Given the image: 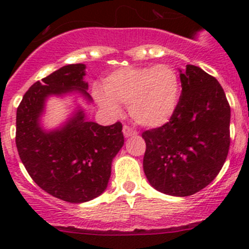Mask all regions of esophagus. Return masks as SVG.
I'll list each match as a JSON object with an SVG mask.
<instances>
[{
  "instance_id": "34e87169",
  "label": "esophagus",
  "mask_w": 249,
  "mask_h": 249,
  "mask_svg": "<svg viewBox=\"0 0 249 249\" xmlns=\"http://www.w3.org/2000/svg\"><path fill=\"white\" fill-rule=\"evenodd\" d=\"M123 134H124L125 137H131L136 136L137 131L135 129H132V127L127 126V125H124V127H123Z\"/></svg>"
}]
</instances>
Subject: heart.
<instances>
[{
	"label": "heart",
	"mask_w": 249,
	"mask_h": 249,
	"mask_svg": "<svg viewBox=\"0 0 249 249\" xmlns=\"http://www.w3.org/2000/svg\"><path fill=\"white\" fill-rule=\"evenodd\" d=\"M179 77L172 66H129L112 72L104 82L97 101L113 115L119 104L127 105L132 119L147 127L171 120L179 102Z\"/></svg>",
	"instance_id": "obj_1"
}]
</instances>
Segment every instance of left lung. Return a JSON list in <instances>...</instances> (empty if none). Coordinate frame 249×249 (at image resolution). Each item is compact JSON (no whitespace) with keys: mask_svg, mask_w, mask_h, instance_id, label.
I'll list each match as a JSON object with an SVG mask.
<instances>
[{"mask_svg":"<svg viewBox=\"0 0 249 249\" xmlns=\"http://www.w3.org/2000/svg\"><path fill=\"white\" fill-rule=\"evenodd\" d=\"M182 94L169 123L142 134L143 170L153 188L189 196L222 170L230 145V106L222 85L200 67L179 70Z\"/></svg>","mask_w":249,"mask_h":249,"instance_id":"left-lung-1","label":"left lung"}]
</instances>
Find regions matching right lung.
<instances>
[{"mask_svg": "<svg viewBox=\"0 0 249 249\" xmlns=\"http://www.w3.org/2000/svg\"><path fill=\"white\" fill-rule=\"evenodd\" d=\"M84 76V64L66 65L31 85L17 109L16 143L25 169L44 192L72 203L106 190L112 161L124 144L119 122L102 126L87 120L82 108L57 129L41 125L49 96L77 92L91 102Z\"/></svg>", "mask_w": 249, "mask_h": 249, "instance_id": "add662e5", "label": "right lung"}]
</instances>
